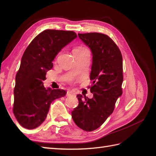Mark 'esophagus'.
<instances>
[{
  "mask_svg": "<svg viewBox=\"0 0 156 156\" xmlns=\"http://www.w3.org/2000/svg\"><path fill=\"white\" fill-rule=\"evenodd\" d=\"M74 94H75L74 92L71 91V90L67 91V93H66V95H67V96H72V95H74Z\"/></svg>",
  "mask_w": 156,
  "mask_h": 156,
  "instance_id": "34e87169",
  "label": "esophagus"
}]
</instances>
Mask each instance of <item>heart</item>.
<instances>
[{
    "label": "heart",
    "instance_id": "b5f03b06",
    "mask_svg": "<svg viewBox=\"0 0 156 156\" xmlns=\"http://www.w3.org/2000/svg\"><path fill=\"white\" fill-rule=\"evenodd\" d=\"M87 48H85L84 47H78L75 48L73 51H82L87 50Z\"/></svg>",
    "mask_w": 156,
    "mask_h": 156
}]
</instances>
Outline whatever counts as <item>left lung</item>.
I'll list each match as a JSON object with an SVG mask.
<instances>
[{
	"instance_id": "8db88e82",
	"label": "left lung",
	"mask_w": 156,
	"mask_h": 156,
	"mask_svg": "<svg viewBox=\"0 0 156 156\" xmlns=\"http://www.w3.org/2000/svg\"><path fill=\"white\" fill-rule=\"evenodd\" d=\"M92 55L90 92L93 97L78 94L79 104L72 111L78 127L86 131L98 129L114 111L115 102L122 95V58L117 45L107 35L98 33L78 34Z\"/></svg>"
}]
</instances>
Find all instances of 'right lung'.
Here are the masks:
<instances>
[{"instance_id": "add662e5", "label": "right lung", "mask_w": 156, "mask_h": 156, "mask_svg": "<svg viewBox=\"0 0 156 156\" xmlns=\"http://www.w3.org/2000/svg\"><path fill=\"white\" fill-rule=\"evenodd\" d=\"M76 37L74 31L47 29L25 49L15 77L13 105V113L22 127H39L46 119L52 101L66 95L62 89L45 88L43 81L55 56Z\"/></svg>"}]
</instances>
